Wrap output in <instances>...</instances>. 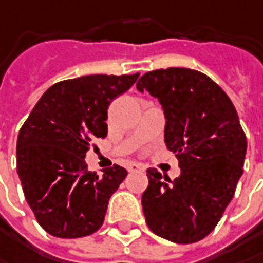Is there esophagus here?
I'll use <instances>...</instances> for the list:
<instances>
[{"mask_svg": "<svg viewBox=\"0 0 263 263\" xmlns=\"http://www.w3.org/2000/svg\"><path fill=\"white\" fill-rule=\"evenodd\" d=\"M128 171L129 172H140V171H144V166L141 163H135V162H132L128 165Z\"/></svg>", "mask_w": 263, "mask_h": 263, "instance_id": "esophagus-1", "label": "esophagus"}]
</instances>
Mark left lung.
I'll return each mask as SVG.
<instances>
[{
  "label": "left lung",
  "mask_w": 263,
  "mask_h": 263,
  "mask_svg": "<svg viewBox=\"0 0 263 263\" xmlns=\"http://www.w3.org/2000/svg\"><path fill=\"white\" fill-rule=\"evenodd\" d=\"M165 113V143L181 175L147 171L144 216L154 234L189 245L211 234L243 175L247 141L230 97L209 76L185 67L147 72L137 82Z\"/></svg>",
  "instance_id": "1"
}]
</instances>
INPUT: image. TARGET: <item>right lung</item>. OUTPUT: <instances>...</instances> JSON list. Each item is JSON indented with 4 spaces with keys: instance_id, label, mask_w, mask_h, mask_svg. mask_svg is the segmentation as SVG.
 <instances>
[{
    "instance_id": "right-lung-1",
    "label": "right lung",
    "mask_w": 263,
    "mask_h": 263,
    "mask_svg": "<svg viewBox=\"0 0 263 263\" xmlns=\"http://www.w3.org/2000/svg\"><path fill=\"white\" fill-rule=\"evenodd\" d=\"M140 73L88 74L50 86L17 137V174L41 227L54 237L78 238L103 225L111 194L128 175L115 165L103 177L86 169L96 138L107 135V109Z\"/></svg>"
}]
</instances>
